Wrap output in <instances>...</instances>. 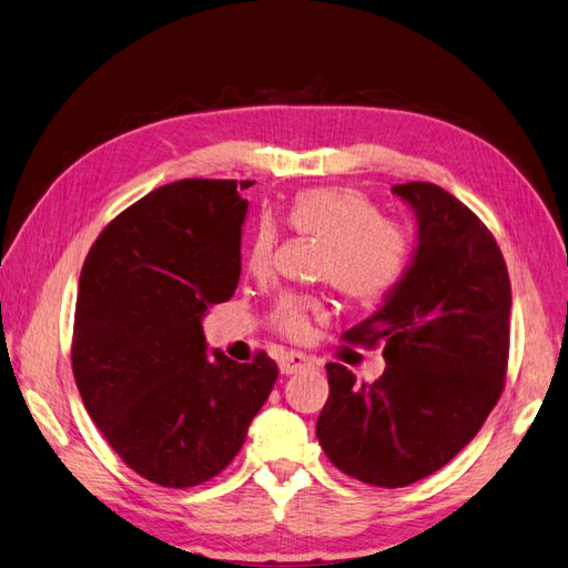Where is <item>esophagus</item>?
I'll list each match as a JSON object with an SVG mask.
<instances>
[{"mask_svg": "<svg viewBox=\"0 0 568 568\" xmlns=\"http://www.w3.org/2000/svg\"><path fill=\"white\" fill-rule=\"evenodd\" d=\"M312 367V357L304 355V353H297V351H290L281 357V372L283 374H297V372H304Z\"/></svg>", "mask_w": 568, "mask_h": 568, "instance_id": "obj_1", "label": "esophagus"}]
</instances>
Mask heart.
Instances as JSON below:
<instances>
[{"instance_id": "obj_1", "label": "heart", "mask_w": 568, "mask_h": 568, "mask_svg": "<svg viewBox=\"0 0 568 568\" xmlns=\"http://www.w3.org/2000/svg\"><path fill=\"white\" fill-rule=\"evenodd\" d=\"M285 221L302 237L322 240L316 278L331 281L351 302L386 295L408 266L410 235L400 223L355 186H310L290 201ZM278 230L261 221L246 244V268L264 275L273 266ZM324 302L314 295H283L268 312L271 326L285 338L302 341Z\"/></svg>"}]
</instances>
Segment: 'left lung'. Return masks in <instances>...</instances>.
Returning a JSON list of instances; mask_svg holds the SVG:
<instances>
[{
    "instance_id": "8db88e82",
    "label": "left lung",
    "mask_w": 568,
    "mask_h": 568,
    "mask_svg": "<svg viewBox=\"0 0 568 568\" xmlns=\"http://www.w3.org/2000/svg\"><path fill=\"white\" fill-rule=\"evenodd\" d=\"M417 215L413 266L384 307L343 333L384 345L374 384L328 362L316 436L338 470L374 487H408L473 442L497 405L508 367L511 281L479 217L432 182L396 184Z\"/></svg>"
}]
</instances>
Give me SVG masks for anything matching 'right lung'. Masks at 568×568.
Segmentation results:
<instances>
[{
	"label": "right lung",
	"mask_w": 568,
	"mask_h": 568,
	"mask_svg": "<svg viewBox=\"0 0 568 568\" xmlns=\"http://www.w3.org/2000/svg\"><path fill=\"white\" fill-rule=\"evenodd\" d=\"M235 180L153 189L105 225L83 261L71 367L85 410L153 485L209 483L240 454L278 379L258 351L206 355L201 318L235 295L246 201Z\"/></svg>",
	"instance_id": "add662e5"
}]
</instances>
